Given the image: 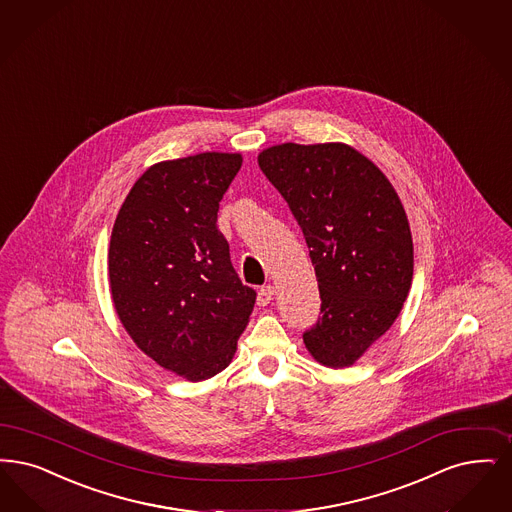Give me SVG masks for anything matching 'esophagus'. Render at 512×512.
<instances>
[{
	"label": "esophagus",
	"mask_w": 512,
	"mask_h": 512,
	"mask_svg": "<svg viewBox=\"0 0 512 512\" xmlns=\"http://www.w3.org/2000/svg\"><path fill=\"white\" fill-rule=\"evenodd\" d=\"M274 293H276L274 286H270V284L261 287V289H259V295H257V303H259L261 307H266V305L274 299Z\"/></svg>",
	"instance_id": "1"
}]
</instances>
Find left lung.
<instances>
[{
  "label": "left lung",
  "instance_id": "obj_1",
  "mask_svg": "<svg viewBox=\"0 0 512 512\" xmlns=\"http://www.w3.org/2000/svg\"><path fill=\"white\" fill-rule=\"evenodd\" d=\"M301 226L320 289L303 333L324 366H352L400 314L413 276L408 217L389 179L347 144L286 143L259 154Z\"/></svg>",
  "mask_w": 512,
  "mask_h": 512
}]
</instances>
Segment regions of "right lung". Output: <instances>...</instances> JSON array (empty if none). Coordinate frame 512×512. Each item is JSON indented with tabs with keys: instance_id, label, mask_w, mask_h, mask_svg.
I'll use <instances>...</instances> for the list:
<instances>
[{
	"instance_id": "obj_1",
	"label": "right lung",
	"mask_w": 512,
	"mask_h": 512,
	"mask_svg": "<svg viewBox=\"0 0 512 512\" xmlns=\"http://www.w3.org/2000/svg\"><path fill=\"white\" fill-rule=\"evenodd\" d=\"M240 154L152 165L116 217L108 274L123 328L162 368L204 381L230 364L255 305L230 263L217 211Z\"/></svg>"
}]
</instances>
